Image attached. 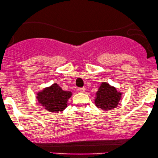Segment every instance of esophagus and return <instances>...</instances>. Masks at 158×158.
Returning <instances> with one entry per match:
<instances>
[{"instance_id": "1", "label": "esophagus", "mask_w": 158, "mask_h": 158, "mask_svg": "<svg viewBox=\"0 0 158 158\" xmlns=\"http://www.w3.org/2000/svg\"><path fill=\"white\" fill-rule=\"evenodd\" d=\"M85 89H86L84 87H80L77 89V91H78L79 93H84V92H85Z\"/></svg>"}]
</instances>
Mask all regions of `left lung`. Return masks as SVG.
Returning <instances> with one entry per match:
<instances>
[{"mask_svg": "<svg viewBox=\"0 0 158 158\" xmlns=\"http://www.w3.org/2000/svg\"><path fill=\"white\" fill-rule=\"evenodd\" d=\"M121 94L114 87L107 83H102L96 93L95 104L102 110H111L118 105Z\"/></svg>", "mask_w": 158, "mask_h": 158, "instance_id": "left-lung-1", "label": "left lung"}]
</instances>
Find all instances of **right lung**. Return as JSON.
<instances>
[{
  "label": "right lung",
  "mask_w": 158,
  "mask_h": 158,
  "mask_svg": "<svg viewBox=\"0 0 158 158\" xmlns=\"http://www.w3.org/2000/svg\"><path fill=\"white\" fill-rule=\"evenodd\" d=\"M72 95V92L62 90L58 84H53L39 92L37 99L47 111L57 113L63 111L67 107V101Z\"/></svg>",
  "instance_id": "obj_1"
}]
</instances>
